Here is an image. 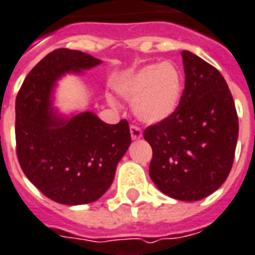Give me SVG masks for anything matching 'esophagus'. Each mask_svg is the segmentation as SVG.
Wrapping results in <instances>:
<instances>
[{
    "label": "esophagus",
    "instance_id": "esophagus-1",
    "mask_svg": "<svg viewBox=\"0 0 255 255\" xmlns=\"http://www.w3.org/2000/svg\"><path fill=\"white\" fill-rule=\"evenodd\" d=\"M129 131H131L132 140H138V138L142 137L141 129H140V128H138V127H136V126H131V128H129Z\"/></svg>",
    "mask_w": 255,
    "mask_h": 255
}]
</instances>
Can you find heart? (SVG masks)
I'll return each mask as SVG.
<instances>
[{
	"instance_id": "1",
	"label": "heart",
	"mask_w": 255,
	"mask_h": 255,
	"mask_svg": "<svg viewBox=\"0 0 255 255\" xmlns=\"http://www.w3.org/2000/svg\"><path fill=\"white\" fill-rule=\"evenodd\" d=\"M114 89L122 98L133 102V114L145 124L165 123L174 117L183 97V77L170 61L146 64L118 78ZM115 106L113 98H107Z\"/></svg>"
}]
</instances>
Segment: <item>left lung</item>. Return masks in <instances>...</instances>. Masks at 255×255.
Returning <instances> with one entry per match:
<instances>
[{
	"instance_id": "8db88e82",
	"label": "left lung",
	"mask_w": 255,
	"mask_h": 255,
	"mask_svg": "<svg viewBox=\"0 0 255 255\" xmlns=\"http://www.w3.org/2000/svg\"><path fill=\"white\" fill-rule=\"evenodd\" d=\"M185 90L181 106L144 138L153 149L149 175L165 195L195 202L228 177L239 137V118L220 72L190 51L182 52Z\"/></svg>"
}]
</instances>
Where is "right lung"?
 <instances>
[{
	"label": "right lung",
	"instance_id": "obj_1",
	"mask_svg": "<svg viewBox=\"0 0 255 255\" xmlns=\"http://www.w3.org/2000/svg\"><path fill=\"white\" fill-rule=\"evenodd\" d=\"M102 63L60 48L27 74L15 101L18 161L28 181L47 198L67 206L98 200L109 190L131 145L127 121L107 124L92 111L61 114L53 106L57 81Z\"/></svg>",
	"mask_w": 255,
	"mask_h": 255
}]
</instances>
